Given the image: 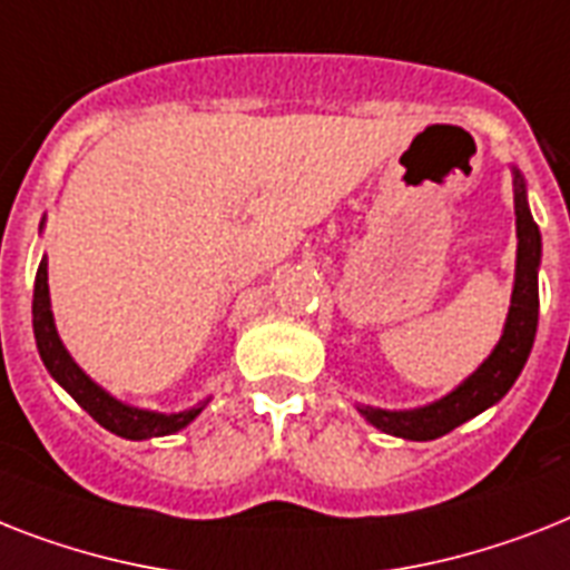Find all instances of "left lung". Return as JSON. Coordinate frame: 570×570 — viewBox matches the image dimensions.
<instances>
[{
	"label": "left lung",
	"mask_w": 570,
	"mask_h": 570,
	"mask_svg": "<svg viewBox=\"0 0 570 570\" xmlns=\"http://www.w3.org/2000/svg\"><path fill=\"white\" fill-rule=\"evenodd\" d=\"M512 193H515V284H512L510 313L503 322V333L492 354L465 377V381L442 395L413 410H383V406L357 404V413L372 428L410 442H430L451 433L483 410L494 406L518 374L524 368L533 351L535 325H539V266H541V234L527 205V180L518 166H512Z\"/></svg>",
	"instance_id": "8db88e82"
}]
</instances>
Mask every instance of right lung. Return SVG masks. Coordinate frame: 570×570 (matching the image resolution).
<instances>
[{"mask_svg": "<svg viewBox=\"0 0 570 570\" xmlns=\"http://www.w3.org/2000/svg\"><path fill=\"white\" fill-rule=\"evenodd\" d=\"M46 219L40 222V230H43ZM31 325H35V340L37 351H40V360H43L46 372L52 374L58 386L76 397V404L81 410L99 421L101 428L117 433L122 439H131V442H142V439H157V436H173L178 430H184L189 421H196L198 413L210 404V397L198 401L196 406L189 410H180V413H157V410H142V406H131L119 401V397L110 395L105 386L92 381L90 374L81 368V365L72 360V354L67 351V345L60 342L58 327H55V313H52V298H49V263L46 257L37 266L35 277V301H31Z\"/></svg>", "mask_w": 570, "mask_h": 570, "instance_id": "1", "label": "right lung"}]
</instances>
